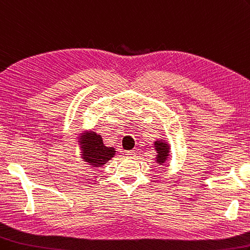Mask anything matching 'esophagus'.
<instances>
[{
    "label": "esophagus",
    "instance_id": "34e87169",
    "mask_svg": "<svg viewBox=\"0 0 250 250\" xmlns=\"http://www.w3.org/2000/svg\"><path fill=\"white\" fill-rule=\"evenodd\" d=\"M125 155L127 156V158L133 159V158H134V156L136 155V152L134 151V150H130V151H126V152H125Z\"/></svg>",
    "mask_w": 250,
    "mask_h": 250
}]
</instances>
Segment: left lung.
<instances>
[{
	"label": "left lung",
	"instance_id": "obj_1",
	"mask_svg": "<svg viewBox=\"0 0 250 250\" xmlns=\"http://www.w3.org/2000/svg\"><path fill=\"white\" fill-rule=\"evenodd\" d=\"M153 147L156 151L155 162L159 165H164L170 156V145L162 138L154 142Z\"/></svg>",
	"mask_w": 250,
	"mask_h": 250
}]
</instances>
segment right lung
Wrapping results in <instances>:
<instances>
[{
    "mask_svg": "<svg viewBox=\"0 0 250 250\" xmlns=\"http://www.w3.org/2000/svg\"><path fill=\"white\" fill-rule=\"evenodd\" d=\"M79 146L84 162L91 167H101L114 158L116 149L104 145L100 134L89 131L87 134H81Z\"/></svg>",
    "mask_w": 250,
    "mask_h": 250,
    "instance_id": "right-lung-1",
    "label": "right lung"
}]
</instances>
